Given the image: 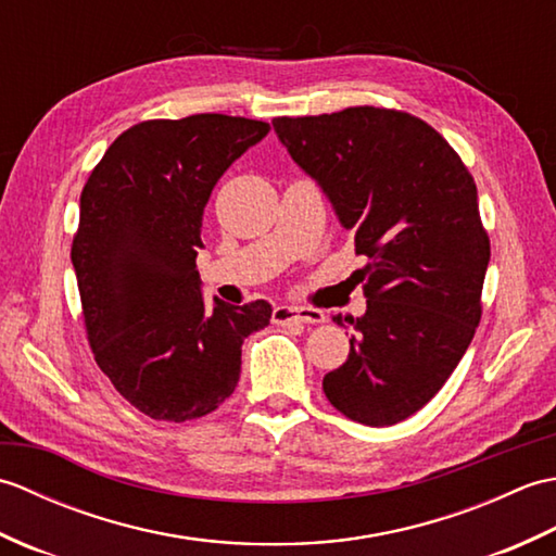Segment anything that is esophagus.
Masks as SVG:
<instances>
[{
    "instance_id": "34e87169",
    "label": "esophagus",
    "mask_w": 556,
    "mask_h": 556,
    "mask_svg": "<svg viewBox=\"0 0 556 556\" xmlns=\"http://www.w3.org/2000/svg\"><path fill=\"white\" fill-rule=\"evenodd\" d=\"M271 323L289 325V323H305V325H320L325 323V313L317 308H305V305H279L271 311Z\"/></svg>"
}]
</instances>
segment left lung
Returning <instances> with one entry per match:
<instances>
[{
	"instance_id": "obj_1",
	"label": "left lung",
	"mask_w": 556,
	"mask_h": 556,
	"mask_svg": "<svg viewBox=\"0 0 556 556\" xmlns=\"http://www.w3.org/2000/svg\"><path fill=\"white\" fill-rule=\"evenodd\" d=\"M271 126L368 257L356 271L368 311L334 315L353 334L325 394L351 420L396 425L440 392L480 323L490 239L473 176L406 112L349 108Z\"/></svg>"
}]
</instances>
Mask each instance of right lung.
<instances>
[{
    "mask_svg": "<svg viewBox=\"0 0 556 556\" xmlns=\"http://www.w3.org/2000/svg\"><path fill=\"white\" fill-rule=\"evenodd\" d=\"M267 134L265 122L227 114L140 122L83 186L71 263L90 349L150 418L215 410L239 384L243 339L269 325L267 301L215 299L210 311L195 269L212 188Z\"/></svg>",
    "mask_w": 556,
    "mask_h": 556,
    "instance_id": "obj_1",
    "label": "right lung"
}]
</instances>
